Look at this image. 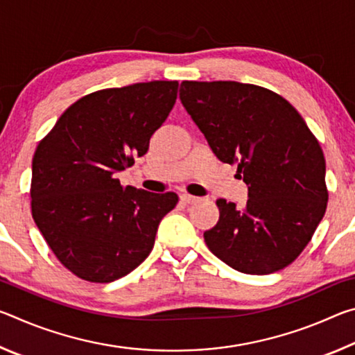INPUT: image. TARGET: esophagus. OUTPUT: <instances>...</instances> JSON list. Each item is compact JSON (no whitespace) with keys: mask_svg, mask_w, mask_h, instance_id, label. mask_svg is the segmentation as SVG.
I'll list each match as a JSON object with an SVG mask.
<instances>
[{"mask_svg":"<svg viewBox=\"0 0 355 355\" xmlns=\"http://www.w3.org/2000/svg\"><path fill=\"white\" fill-rule=\"evenodd\" d=\"M180 200H182L183 203H196L197 200H199V197H194V196H189V194H182V196H180Z\"/></svg>","mask_w":355,"mask_h":355,"instance_id":"obj_1","label":"esophagus"}]
</instances>
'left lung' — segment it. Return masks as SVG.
<instances>
[{
	"mask_svg": "<svg viewBox=\"0 0 355 355\" xmlns=\"http://www.w3.org/2000/svg\"><path fill=\"white\" fill-rule=\"evenodd\" d=\"M180 100L222 163L236 164L248 203L219 199L208 249L244 274L293 263L327 207L326 159L300 114L280 95L236 81H183Z\"/></svg>",
	"mask_w": 355,
	"mask_h": 355,
	"instance_id": "left-lung-1",
	"label": "left lung"
}]
</instances>
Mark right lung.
<instances>
[{
    "instance_id": "1",
    "label": "right lung",
    "mask_w": 355,
    "mask_h": 355,
    "mask_svg": "<svg viewBox=\"0 0 355 355\" xmlns=\"http://www.w3.org/2000/svg\"><path fill=\"white\" fill-rule=\"evenodd\" d=\"M177 91L178 81H150L89 94L37 146L33 218L53 254L80 279L110 284L130 274L175 208V192L122 188L117 172L147 153Z\"/></svg>"
}]
</instances>
